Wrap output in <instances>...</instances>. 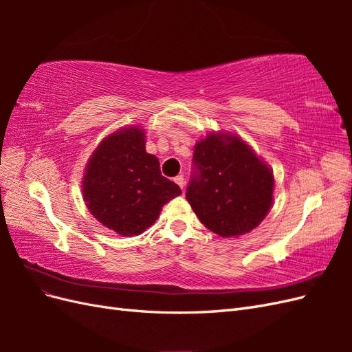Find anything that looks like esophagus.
I'll return each mask as SVG.
<instances>
[{
  "mask_svg": "<svg viewBox=\"0 0 352 352\" xmlns=\"http://www.w3.org/2000/svg\"><path fill=\"white\" fill-rule=\"evenodd\" d=\"M175 182L180 186V189H184V188H185V177H184L182 175L176 176V177H175Z\"/></svg>",
  "mask_w": 352,
  "mask_h": 352,
  "instance_id": "esophagus-1",
  "label": "esophagus"
}]
</instances>
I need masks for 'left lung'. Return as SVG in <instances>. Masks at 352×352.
<instances>
[{"instance_id": "8db88e82", "label": "left lung", "mask_w": 352, "mask_h": 352, "mask_svg": "<svg viewBox=\"0 0 352 352\" xmlns=\"http://www.w3.org/2000/svg\"><path fill=\"white\" fill-rule=\"evenodd\" d=\"M273 172L236 135L210 133L195 145L186 199L223 238L257 228L273 202Z\"/></svg>"}]
</instances>
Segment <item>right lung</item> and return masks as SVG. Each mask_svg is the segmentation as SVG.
<instances>
[{
    "mask_svg": "<svg viewBox=\"0 0 352 352\" xmlns=\"http://www.w3.org/2000/svg\"><path fill=\"white\" fill-rule=\"evenodd\" d=\"M82 186L91 214L122 236L140 235L164 204L182 194L162 175L158 158L145 151V133L136 126L102 140L87 164Z\"/></svg>",
    "mask_w": 352,
    "mask_h": 352,
    "instance_id": "add662e5",
    "label": "right lung"
}]
</instances>
